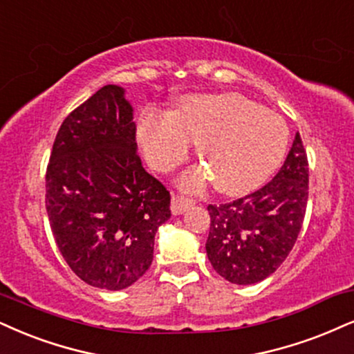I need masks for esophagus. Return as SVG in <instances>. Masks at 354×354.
Instances as JSON below:
<instances>
[{
	"mask_svg": "<svg viewBox=\"0 0 354 354\" xmlns=\"http://www.w3.org/2000/svg\"><path fill=\"white\" fill-rule=\"evenodd\" d=\"M194 203H195L194 200L174 195L172 200H170V210H172V215H182V213H184L185 210H189Z\"/></svg>",
	"mask_w": 354,
	"mask_h": 354,
	"instance_id": "esophagus-1",
	"label": "esophagus"
}]
</instances>
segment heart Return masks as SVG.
Instances as JSON below:
<instances>
[{"label":"heart","instance_id":"1","mask_svg":"<svg viewBox=\"0 0 354 354\" xmlns=\"http://www.w3.org/2000/svg\"><path fill=\"white\" fill-rule=\"evenodd\" d=\"M138 139L152 167L169 172L198 144L203 167L182 187L197 190L208 180L225 195H243L264 184L283 159L289 131L281 118L238 93L189 95L172 113L147 111Z\"/></svg>","mask_w":354,"mask_h":354}]
</instances>
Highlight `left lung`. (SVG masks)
I'll return each mask as SVG.
<instances>
[{"label": "left lung", "mask_w": 354, "mask_h": 354, "mask_svg": "<svg viewBox=\"0 0 354 354\" xmlns=\"http://www.w3.org/2000/svg\"><path fill=\"white\" fill-rule=\"evenodd\" d=\"M308 200V162L300 134L272 180L230 203L208 205L207 250L213 269L231 283L264 281L294 248Z\"/></svg>", "instance_id": "1"}]
</instances>
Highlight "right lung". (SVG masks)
I'll return each instance as SVG.
<instances>
[{
  "label": "right lung",
  "mask_w": 354,
  "mask_h": 354,
  "mask_svg": "<svg viewBox=\"0 0 354 354\" xmlns=\"http://www.w3.org/2000/svg\"><path fill=\"white\" fill-rule=\"evenodd\" d=\"M124 88L104 85L64 120L46 174L57 248L82 281L121 290L149 269L170 195L138 156Z\"/></svg>",
  "instance_id": "obj_1"
}]
</instances>
